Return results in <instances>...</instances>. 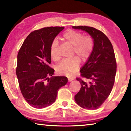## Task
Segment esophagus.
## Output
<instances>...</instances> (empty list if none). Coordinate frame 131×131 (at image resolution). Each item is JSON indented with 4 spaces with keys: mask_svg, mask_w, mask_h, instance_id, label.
Listing matches in <instances>:
<instances>
[{
    "mask_svg": "<svg viewBox=\"0 0 131 131\" xmlns=\"http://www.w3.org/2000/svg\"><path fill=\"white\" fill-rule=\"evenodd\" d=\"M74 78L73 77H68V81H72V80H73Z\"/></svg>",
    "mask_w": 131,
    "mask_h": 131,
    "instance_id": "1",
    "label": "esophagus"
}]
</instances>
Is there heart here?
I'll return each mask as SVG.
<instances>
[{
  "label": "heart",
  "instance_id": "b5f03b06",
  "mask_svg": "<svg viewBox=\"0 0 131 131\" xmlns=\"http://www.w3.org/2000/svg\"><path fill=\"white\" fill-rule=\"evenodd\" d=\"M62 39L73 47L72 56H76L68 60H64L57 66L58 73L66 76H72L78 70L80 58L85 61L89 58L94 49V42L92 37L88 35L83 36L79 31L69 29L63 35ZM58 41L56 39L51 43L50 55L52 60L57 61L59 59L58 54Z\"/></svg>",
  "mask_w": 131,
  "mask_h": 131
}]
</instances>
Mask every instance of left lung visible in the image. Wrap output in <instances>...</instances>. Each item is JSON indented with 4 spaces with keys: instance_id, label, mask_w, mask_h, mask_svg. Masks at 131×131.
<instances>
[{
    "instance_id": "1",
    "label": "left lung",
    "mask_w": 131,
    "mask_h": 131,
    "mask_svg": "<svg viewBox=\"0 0 131 131\" xmlns=\"http://www.w3.org/2000/svg\"><path fill=\"white\" fill-rule=\"evenodd\" d=\"M72 28L87 32L94 42L92 54L80 70L82 78L76 79L81 88L74 99L81 107L97 109L109 96L114 83L117 63L113 47L101 30L86 26Z\"/></svg>"
}]
</instances>
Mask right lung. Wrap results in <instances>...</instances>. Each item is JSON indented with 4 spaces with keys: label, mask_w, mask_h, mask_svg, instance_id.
Segmentation results:
<instances>
[{
    "label": "right lung",
    "mask_w": 131,
    "mask_h": 131,
    "mask_svg": "<svg viewBox=\"0 0 131 131\" xmlns=\"http://www.w3.org/2000/svg\"><path fill=\"white\" fill-rule=\"evenodd\" d=\"M63 26L34 30L24 40L17 55L16 74L24 99L35 108L47 107L56 100L58 91L67 83L65 76H53L50 67L51 43Z\"/></svg>",
    "instance_id": "add662e5"
}]
</instances>
